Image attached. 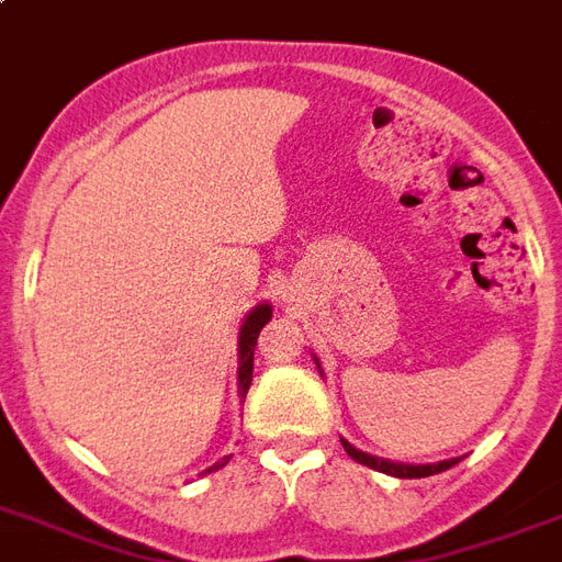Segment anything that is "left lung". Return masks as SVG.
Wrapping results in <instances>:
<instances>
[{"label":"left lung","instance_id":"obj_1","mask_svg":"<svg viewBox=\"0 0 562 562\" xmlns=\"http://www.w3.org/2000/svg\"><path fill=\"white\" fill-rule=\"evenodd\" d=\"M341 445H345V451H348L350 457H353V460H357V462H362V465H368V469L383 471V474H395V477H430V474H439V471L457 465V460L436 462V465H404V462L376 460V457H371V453L357 451V448H353V445H350V442H345V439H341Z\"/></svg>","mask_w":562,"mask_h":562}]
</instances>
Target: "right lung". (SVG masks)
<instances>
[{
	"mask_svg": "<svg viewBox=\"0 0 562 562\" xmlns=\"http://www.w3.org/2000/svg\"><path fill=\"white\" fill-rule=\"evenodd\" d=\"M271 321V306L268 303H262V306H256V310L247 315V321H244L241 327V338H238V353H241V366H238V392H241V397L247 395V389H250L252 383V350H256V338H259V333H262V327ZM226 462H229V457L221 462H214L212 469H205L203 474H212V471L224 469Z\"/></svg>",
	"mask_w": 562,
	"mask_h": 562,
	"instance_id": "1",
	"label": "right lung"
}]
</instances>
